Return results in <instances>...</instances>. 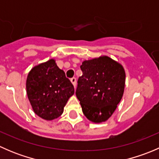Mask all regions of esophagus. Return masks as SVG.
<instances>
[{
	"instance_id": "obj_1",
	"label": "esophagus",
	"mask_w": 159,
	"mask_h": 159,
	"mask_svg": "<svg viewBox=\"0 0 159 159\" xmlns=\"http://www.w3.org/2000/svg\"><path fill=\"white\" fill-rule=\"evenodd\" d=\"M70 81H71L72 84L74 85V87H76V78H70Z\"/></svg>"
}]
</instances>
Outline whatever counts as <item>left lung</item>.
<instances>
[{"label": "left lung", "instance_id": "obj_1", "mask_svg": "<svg viewBox=\"0 0 159 159\" xmlns=\"http://www.w3.org/2000/svg\"><path fill=\"white\" fill-rule=\"evenodd\" d=\"M76 96L82 111L94 123L106 121L121 102L125 84V71L119 62L108 56L85 60L81 65Z\"/></svg>", "mask_w": 159, "mask_h": 159}]
</instances>
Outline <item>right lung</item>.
<instances>
[{"label":"right lung","instance_id":"obj_1","mask_svg":"<svg viewBox=\"0 0 159 159\" xmlns=\"http://www.w3.org/2000/svg\"><path fill=\"white\" fill-rule=\"evenodd\" d=\"M26 91L34 113L47 121L62 115L64 107L75 93L73 84L54 59L39 64L30 70Z\"/></svg>","mask_w":159,"mask_h":159}]
</instances>
